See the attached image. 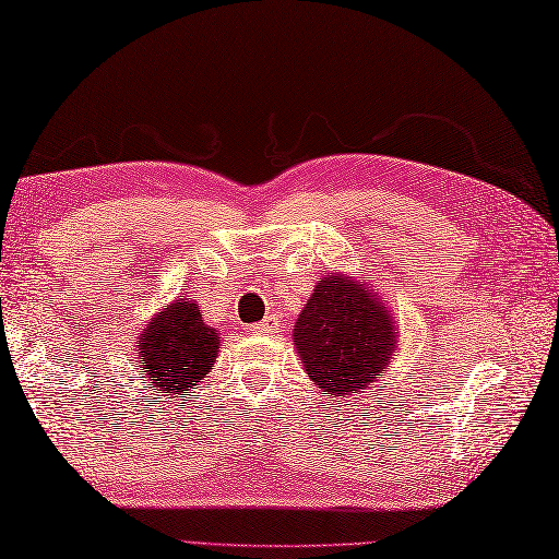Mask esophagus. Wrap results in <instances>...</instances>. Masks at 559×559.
<instances>
[{
    "mask_svg": "<svg viewBox=\"0 0 559 559\" xmlns=\"http://www.w3.org/2000/svg\"><path fill=\"white\" fill-rule=\"evenodd\" d=\"M280 329H282V325H280V319H277V316H267V319L262 321V323L252 325V331H255V333H262V335H267V333H280Z\"/></svg>",
    "mask_w": 559,
    "mask_h": 559,
    "instance_id": "1",
    "label": "esophagus"
}]
</instances>
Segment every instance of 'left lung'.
<instances>
[{"label":"left lung","instance_id":"obj_1","mask_svg":"<svg viewBox=\"0 0 559 559\" xmlns=\"http://www.w3.org/2000/svg\"><path fill=\"white\" fill-rule=\"evenodd\" d=\"M292 338L311 382L343 402L389 370L399 343L394 313L370 280L343 272L316 282Z\"/></svg>","mask_w":559,"mask_h":559}]
</instances>
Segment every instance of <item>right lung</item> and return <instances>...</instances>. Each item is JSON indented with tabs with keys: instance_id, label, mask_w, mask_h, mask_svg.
I'll list each match as a JSON object with an SVG mask.
<instances>
[{
	"instance_id": "add662e5",
	"label": "right lung",
	"mask_w": 559,
	"mask_h": 559,
	"mask_svg": "<svg viewBox=\"0 0 559 559\" xmlns=\"http://www.w3.org/2000/svg\"><path fill=\"white\" fill-rule=\"evenodd\" d=\"M218 331L206 325L194 299H175L145 321L139 335V370L155 396L189 399L214 370Z\"/></svg>"
}]
</instances>
